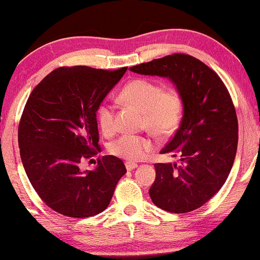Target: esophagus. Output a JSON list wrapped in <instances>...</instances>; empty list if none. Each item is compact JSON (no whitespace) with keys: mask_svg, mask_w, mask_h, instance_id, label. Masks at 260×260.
Wrapping results in <instances>:
<instances>
[{"mask_svg":"<svg viewBox=\"0 0 260 260\" xmlns=\"http://www.w3.org/2000/svg\"><path fill=\"white\" fill-rule=\"evenodd\" d=\"M137 163L135 162H126L125 163V167H126V170H129V172H131V170H134L135 168H137Z\"/></svg>","mask_w":260,"mask_h":260,"instance_id":"1","label":"esophagus"}]
</instances>
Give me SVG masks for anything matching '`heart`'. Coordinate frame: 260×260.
<instances>
[{
    "instance_id": "1",
    "label": "heart",
    "mask_w": 260,
    "mask_h": 260,
    "mask_svg": "<svg viewBox=\"0 0 260 260\" xmlns=\"http://www.w3.org/2000/svg\"><path fill=\"white\" fill-rule=\"evenodd\" d=\"M119 97L135 106L144 115V123L158 136H169L177 129L182 118L183 99L176 88L163 86L156 81L144 79L131 80L120 91ZM98 122L105 134L115 130V109L110 104H102L98 109ZM154 149L149 137L125 134L110 145V151L126 161L142 159Z\"/></svg>"
}]
</instances>
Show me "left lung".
<instances>
[{
  "mask_svg": "<svg viewBox=\"0 0 260 260\" xmlns=\"http://www.w3.org/2000/svg\"><path fill=\"white\" fill-rule=\"evenodd\" d=\"M144 76L169 78L183 99L179 129L161 150L180 158L156 163L149 195L157 207L188 213L205 205L226 182L238 145V119L225 84L212 69L175 53L130 67Z\"/></svg>",
  "mask_w": 260,
  "mask_h": 260,
  "instance_id": "left-lung-1",
  "label": "left lung"
}]
</instances>
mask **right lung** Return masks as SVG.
I'll return each instance as SVG.
<instances>
[{
  "label": "right lung",
  "instance_id": "right-lung-1",
  "mask_svg": "<svg viewBox=\"0 0 260 260\" xmlns=\"http://www.w3.org/2000/svg\"><path fill=\"white\" fill-rule=\"evenodd\" d=\"M126 70L59 67L28 98L19 124L21 159L39 197L60 214H99L126 173L112 155L98 158L93 170H80V162L99 149V106Z\"/></svg>",
  "mask_w": 260,
  "mask_h": 260
}]
</instances>
